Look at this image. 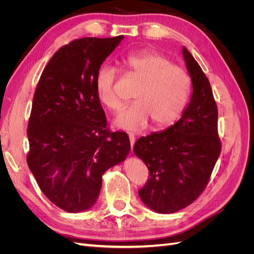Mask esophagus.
Masks as SVG:
<instances>
[{
	"label": "esophagus",
	"mask_w": 254,
	"mask_h": 254,
	"mask_svg": "<svg viewBox=\"0 0 254 254\" xmlns=\"http://www.w3.org/2000/svg\"><path fill=\"white\" fill-rule=\"evenodd\" d=\"M129 140H130V146H131V149L133 148L134 143H135V136L132 133H129Z\"/></svg>",
	"instance_id": "obj_1"
}]
</instances>
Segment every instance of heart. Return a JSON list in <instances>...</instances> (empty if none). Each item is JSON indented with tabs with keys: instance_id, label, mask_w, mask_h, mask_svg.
<instances>
[{
	"instance_id": "obj_1",
	"label": "heart",
	"mask_w": 254,
	"mask_h": 254,
	"mask_svg": "<svg viewBox=\"0 0 254 254\" xmlns=\"http://www.w3.org/2000/svg\"><path fill=\"white\" fill-rule=\"evenodd\" d=\"M125 70L140 81L133 98L114 119V126L139 131L151 120L156 127L171 125L180 117L188 103L190 79L186 70L156 52H140L123 59ZM118 70L104 64L95 77L96 97L107 108L117 110L121 102L114 92Z\"/></svg>"
}]
</instances>
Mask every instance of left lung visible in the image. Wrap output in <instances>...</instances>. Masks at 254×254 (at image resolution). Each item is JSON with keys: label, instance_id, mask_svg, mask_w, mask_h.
<instances>
[{"label": "left lung", "instance_id": "obj_1", "mask_svg": "<svg viewBox=\"0 0 254 254\" xmlns=\"http://www.w3.org/2000/svg\"><path fill=\"white\" fill-rule=\"evenodd\" d=\"M182 55L193 87L189 105L176 124L140 137L133 147L150 175L139 196L146 206L160 214L178 212L196 200L221 150L211 84L186 47Z\"/></svg>", "mask_w": 254, "mask_h": 254}]
</instances>
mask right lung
I'll return each instance as SVG.
<instances>
[{"label": "right lung", "instance_id": "obj_1", "mask_svg": "<svg viewBox=\"0 0 254 254\" xmlns=\"http://www.w3.org/2000/svg\"><path fill=\"white\" fill-rule=\"evenodd\" d=\"M124 36L81 38L59 49L44 67L28 122L27 164L42 193L70 213L96 202L103 175L130 151L126 132H110L95 77Z\"/></svg>", "mask_w": 254, "mask_h": 254}]
</instances>
